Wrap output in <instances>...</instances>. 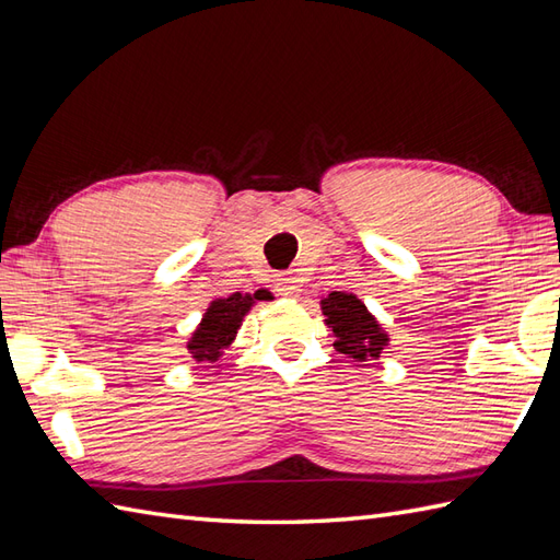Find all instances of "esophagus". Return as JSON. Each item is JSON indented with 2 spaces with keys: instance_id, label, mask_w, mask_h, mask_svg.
Returning a JSON list of instances; mask_svg holds the SVG:
<instances>
[{
  "instance_id": "34e87169",
  "label": "esophagus",
  "mask_w": 560,
  "mask_h": 560,
  "mask_svg": "<svg viewBox=\"0 0 560 560\" xmlns=\"http://www.w3.org/2000/svg\"><path fill=\"white\" fill-rule=\"evenodd\" d=\"M277 293L283 298H298L303 293V279L295 275H283L277 279Z\"/></svg>"
}]
</instances>
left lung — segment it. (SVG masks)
Listing matches in <instances>:
<instances>
[{
	"label": "left lung",
	"instance_id": "8db88e82",
	"mask_svg": "<svg viewBox=\"0 0 560 560\" xmlns=\"http://www.w3.org/2000/svg\"><path fill=\"white\" fill-rule=\"evenodd\" d=\"M324 324L336 336V350L366 364L381 360L383 350L390 346V336L381 322L369 312L364 300L348 291H334L322 298Z\"/></svg>",
	"mask_w": 560,
	"mask_h": 560
}]
</instances>
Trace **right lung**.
I'll return each mask as SVG.
<instances>
[{
	"label": "right lung",
	"mask_w": 560,
	"mask_h": 560,
	"mask_svg": "<svg viewBox=\"0 0 560 560\" xmlns=\"http://www.w3.org/2000/svg\"><path fill=\"white\" fill-rule=\"evenodd\" d=\"M265 289L255 293H232L226 298H212L203 319L194 328L191 338L186 340V350L198 364H218L224 350L236 340L238 328L246 314L257 305V300H267Z\"/></svg>",
	"instance_id": "add662e5"
}]
</instances>
